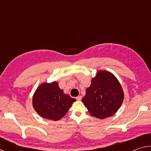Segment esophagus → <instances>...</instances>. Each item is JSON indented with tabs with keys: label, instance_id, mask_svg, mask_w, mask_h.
<instances>
[{
	"label": "esophagus",
	"instance_id": "obj_1",
	"mask_svg": "<svg viewBox=\"0 0 151 151\" xmlns=\"http://www.w3.org/2000/svg\"><path fill=\"white\" fill-rule=\"evenodd\" d=\"M76 100H77V101H81L82 96H78L76 98Z\"/></svg>",
	"mask_w": 151,
	"mask_h": 151
}]
</instances>
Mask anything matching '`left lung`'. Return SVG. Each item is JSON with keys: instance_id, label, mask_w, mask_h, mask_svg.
Returning <instances> with one entry per match:
<instances>
[{"instance_id": "8db88e82", "label": "left lung", "mask_w": 151, "mask_h": 151, "mask_svg": "<svg viewBox=\"0 0 151 151\" xmlns=\"http://www.w3.org/2000/svg\"><path fill=\"white\" fill-rule=\"evenodd\" d=\"M124 99L121 84L112 73L99 71L82 99L91 115L103 119L118 111Z\"/></svg>"}]
</instances>
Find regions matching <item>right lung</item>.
<instances>
[{"mask_svg":"<svg viewBox=\"0 0 151 151\" xmlns=\"http://www.w3.org/2000/svg\"><path fill=\"white\" fill-rule=\"evenodd\" d=\"M76 99L65 94L58 83H44L35 91L33 107L45 119L57 121L66 114Z\"/></svg>","mask_w":151,"mask_h":151,"instance_id":"add662e5","label":"right lung"}]
</instances>
